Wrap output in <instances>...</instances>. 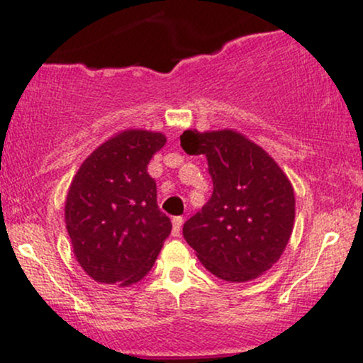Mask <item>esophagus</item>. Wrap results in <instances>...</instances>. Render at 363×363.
Instances as JSON below:
<instances>
[{
  "label": "esophagus",
  "instance_id": "obj_1",
  "mask_svg": "<svg viewBox=\"0 0 363 363\" xmlns=\"http://www.w3.org/2000/svg\"><path fill=\"white\" fill-rule=\"evenodd\" d=\"M182 216H174L172 218V235L174 237H179L181 235V227H182Z\"/></svg>",
  "mask_w": 363,
  "mask_h": 363
}]
</instances>
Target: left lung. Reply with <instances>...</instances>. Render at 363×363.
<instances>
[{
    "instance_id": "8db88e82",
    "label": "left lung",
    "mask_w": 363,
    "mask_h": 363,
    "mask_svg": "<svg viewBox=\"0 0 363 363\" xmlns=\"http://www.w3.org/2000/svg\"><path fill=\"white\" fill-rule=\"evenodd\" d=\"M181 145L206 155L213 193L182 227L201 264L223 281L261 277L280 259L295 223L290 179L266 150L242 133L186 129Z\"/></svg>"
}]
</instances>
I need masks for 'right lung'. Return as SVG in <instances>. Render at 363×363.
Here are the masks:
<instances>
[{"instance_id": "1", "label": "right lung", "mask_w": 363, "mask_h": 363, "mask_svg": "<svg viewBox=\"0 0 363 363\" xmlns=\"http://www.w3.org/2000/svg\"><path fill=\"white\" fill-rule=\"evenodd\" d=\"M164 133L124 129L99 145L74 174L65 203L73 254L91 280L129 286L155 264L172 223L157 205L152 157Z\"/></svg>"}]
</instances>
